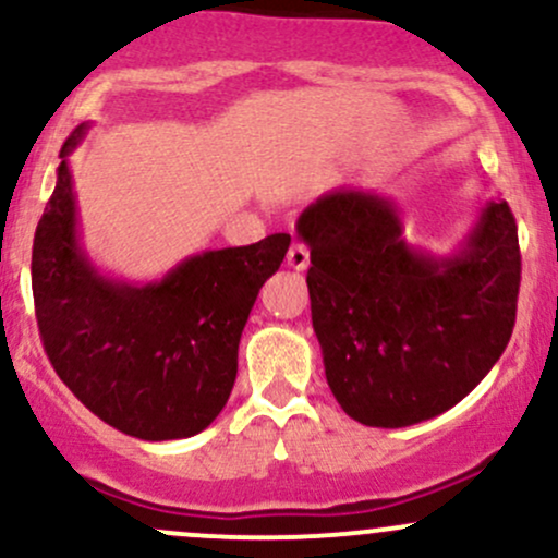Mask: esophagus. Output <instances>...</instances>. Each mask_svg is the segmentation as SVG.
<instances>
[{
  "label": "esophagus",
  "mask_w": 558,
  "mask_h": 558,
  "mask_svg": "<svg viewBox=\"0 0 558 558\" xmlns=\"http://www.w3.org/2000/svg\"><path fill=\"white\" fill-rule=\"evenodd\" d=\"M286 262H289L291 269H307L310 267V251L304 243H293L289 248V256H286Z\"/></svg>",
  "instance_id": "obj_1"
}]
</instances>
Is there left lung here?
I'll return each instance as SVG.
<instances>
[{
  "mask_svg": "<svg viewBox=\"0 0 558 558\" xmlns=\"http://www.w3.org/2000/svg\"><path fill=\"white\" fill-rule=\"evenodd\" d=\"M312 328L349 418L402 428L463 400L517 320L522 256L506 201H487L450 254L413 246L389 195L336 187L299 214Z\"/></svg>",
  "mask_w": 558,
  "mask_h": 558,
  "instance_id": "left-lung-1",
  "label": "left lung"
}]
</instances>
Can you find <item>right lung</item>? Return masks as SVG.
Instances as JSON below:
<instances>
[{
	"label": "right lung",
	"mask_w": 558,
	"mask_h": 558,
	"mask_svg": "<svg viewBox=\"0 0 558 558\" xmlns=\"http://www.w3.org/2000/svg\"><path fill=\"white\" fill-rule=\"evenodd\" d=\"M87 130L76 126L65 140L34 235L31 289L47 357L119 432L148 442L193 437L228 405L248 312L291 235L201 251L150 283L106 275L82 243L69 161Z\"/></svg>",
	"instance_id": "1"
}]
</instances>
